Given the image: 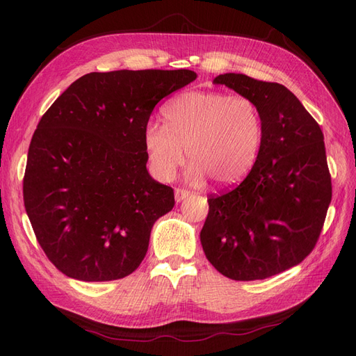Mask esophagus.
Wrapping results in <instances>:
<instances>
[{"label":"esophagus","mask_w":356,"mask_h":356,"mask_svg":"<svg viewBox=\"0 0 356 356\" xmlns=\"http://www.w3.org/2000/svg\"><path fill=\"white\" fill-rule=\"evenodd\" d=\"M188 196H190V191H187V190H184V188H175V200H177V202L184 200V199L188 197Z\"/></svg>","instance_id":"34e87169"}]
</instances>
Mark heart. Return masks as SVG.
<instances>
[{
  "label": "heart",
  "mask_w": 356,
  "mask_h": 356,
  "mask_svg": "<svg viewBox=\"0 0 356 356\" xmlns=\"http://www.w3.org/2000/svg\"><path fill=\"white\" fill-rule=\"evenodd\" d=\"M165 124L149 123L144 145L153 174L160 181L174 178L193 161L188 178L200 184L208 177L220 187L241 182L260 156L264 123L258 105L246 96L225 92H186L163 110Z\"/></svg>",
  "instance_id": "heart-1"
}]
</instances>
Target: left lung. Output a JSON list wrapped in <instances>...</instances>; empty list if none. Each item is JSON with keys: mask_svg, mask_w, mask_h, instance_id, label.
I'll use <instances>...</instances> for the list:
<instances>
[{"mask_svg": "<svg viewBox=\"0 0 356 356\" xmlns=\"http://www.w3.org/2000/svg\"><path fill=\"white\" fill-rule=\"evenodd\" d=\"M261 111L260 156L241 184L209 196L200 232L204 255L233 281H257L297 266L314 250L331 202L324 135L297 96L279 83L221 74Z\"/></svg>", "mask_w": 356, "mask_h": 356, "instance_id": "obj_1", "label": "left lung"}]
</instances>
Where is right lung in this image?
<instances>
[{
  "label": "right lung",
  "mask_w": 356,
  "mask_h": 356,
  "mask_svg": "<svg viewBox=\"0 0 356 356\" xmlns=\"http://www.w3.org/2000/svg\"><path fill=\"white\" fill-rule=\"evenodd\" d=\"M190 70L90 72L41 117L24 177L25 209L49 260L68 277L115 281L135 272L174 190L147 170L144 132L154 106Z\"/></svg>",
  "instance_id": "right-lung-1"
}]
</instances>
